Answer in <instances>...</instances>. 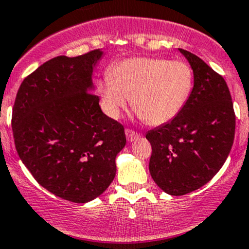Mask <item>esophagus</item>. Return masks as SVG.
Instances as JSON below:
<instances>
[{"label": "esophagus", "instance_id": "esophagus-1", "mask_svg": "<svg viewBox=\"0 0 249 249\" xmlns=\"http://www.w3.org/2000/svg\"><path fill=\"white\" fill-rule=\"evenodd\" d=\"M125 135H126V139L129 142H134V141L140 139V134H137V132L132 131V130H130V129L125 130Z\"/></svg>", "mask_w": 249, "mask_h": 249}]
</instances>
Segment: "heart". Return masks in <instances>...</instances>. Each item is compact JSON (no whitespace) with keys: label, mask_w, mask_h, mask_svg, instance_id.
Returning a JSON list of instances; mask_svg holds the SVG:
<instances>
[{"label":"heart","mask_w":249,"mask_h":249,"mask_svg":"<svg viewBox=\"0 0 249 249\" xmlns=\"http://www.w3.org/2000/svg\"><path fill=\"white\" fill-rule=\"evenodd\" d=\"M193 71L180 60L131 57L115 64L97 83L102 108L118 119L131 99L132 108L150 125L172 120L189 97Z\"/></svg>","instance_id":"obj_1"}]
</instances>
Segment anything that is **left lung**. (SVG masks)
Wrapping results in <instances>:
<instances>
[{
    "mask_svg": "<svg viewBox=\"0 0 249 249\" xmlns=\"http://www.w3.org/2000/svg\"><path fill=\"white\" fill-rule=\"evenodd\" d=\"M194 74L187 102L171 122L147 132L149 172L158 187L175 196L210 182L222 169L235 136V113L224 78L193 53L178 49Z\"/></svg>",
    "mask_w": 249,
    "mask_h": 249,
    "instance_id": "8db88e82",
    "label": "left lung"
}]
</instances>
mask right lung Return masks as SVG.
Segmentation results:
<instances>
[{
    "mask_svg": "<svg viewBox=\"0 0 249 249\" xmlns=\"http://www.w3.org/2000/svg\"><path fill=\"white\" fill-rule=\"evenodd\" d=\"M104 50L44 62L20 85L13 107L14 143L35 179L56 196L85 203L114 179L124 127L101 110L92 73Z\"/></svg>",
    "mask_w": 249,
    "mask_h": 249,
    "instance_id": "add662e5",
    "label": "right lung"
}]
</instances>
